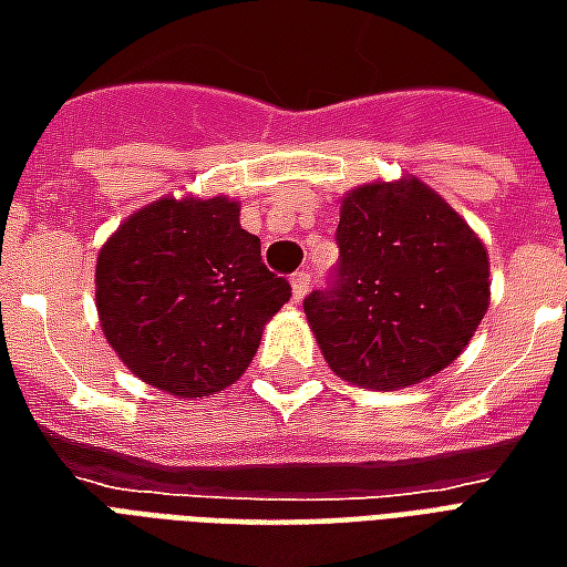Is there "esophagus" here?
Here are the masks:
<instances>
[{"mask_svg": "<svg viewBox=\"0 0 567 567\" xmlns=\"http://www.w3.org/2000/svg\"><path fill=\"white\" fill-rule=\"evenodd\" d=\"M291 288H295V300H303L309 288H312V276H309L307 270L295 272V276H291Z\"/></svg>", "mask_w": 567, "mask_h": 567, "instance_id": "obj_1", "label": "esophagus"}]
</instances>
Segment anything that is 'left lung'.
<instances>
[{"label":"left lung","mask_w":567,"mask_h":567,"mask_svg":"<svg viewBox=\"0 0 567 567\" xmlns=\"http://www.w3.org/2000/svg\"><path fill=\"white\" fill-rule=\"evenodd\" d=\"M337 248L328 285L303 300L337 377L392 392L462 355L488 309V258L446 199L419 178L355 187Z\"/></svg>","instance_id":"8db88e82"}]
</instances>
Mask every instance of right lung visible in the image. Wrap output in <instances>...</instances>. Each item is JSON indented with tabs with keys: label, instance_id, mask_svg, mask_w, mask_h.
I'll list each match as a JSON object with an SVG mask.
<instances>
[{
	"label": "right lung",
	"instance_id": "right-lung-1",
	"mask_svg": "<svg viewBox=\"0 0 567 567\" xmlns=\"http://www.w3.org/2000/svg\"><path fill=\"white\" fill-rule=\"evenodd\" d=\"M288 297L227 197L157 199L96 260L105 340L136 377L182 398L234 385Z\"/></svg>",
	"mask_w": 567,
	"mask_h": 567
}]
</instances>
